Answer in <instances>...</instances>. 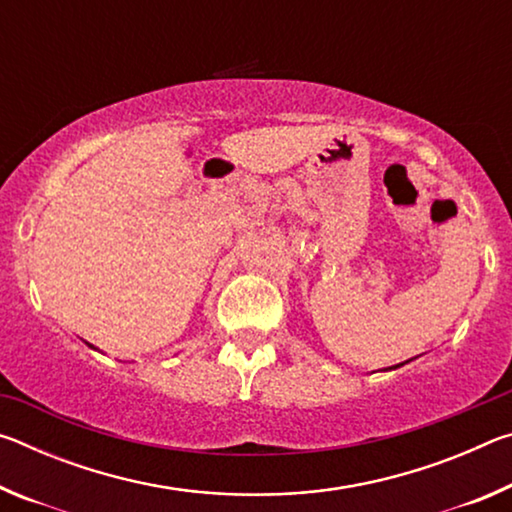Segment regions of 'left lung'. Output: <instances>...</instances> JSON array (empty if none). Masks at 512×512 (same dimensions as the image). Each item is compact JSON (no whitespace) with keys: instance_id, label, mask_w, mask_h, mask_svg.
Returning a JSON list of instances; mask_svg holds the SVG:
<instances>
[{"instance_id":"left-lung-1","label":"left lung","mask_w":512,"mask_h":512,"mask_svg":"<svg viewBox=\"0 0 512 512\" xmlns=\"http://www.w3.org/2000/svg\"><path fill=\"white\" fill-rule=\"evenodd\" d=\"M400 366H404V363H400ZM400 366H393V368H400ZM386 370H391V368H386Z\"/></svg>"}]
</instances>
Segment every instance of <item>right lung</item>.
I'll use <instances>...</instances> for the list:
<instances>
[{
    "label": "right lung",
    "instance_id": "right-lung-1",
    "mask_svg": "<svg viewBox=\"0 0 512 512\" xmlns=\"http://www.w3.org/2000/svg\"><path fill=\"white\" fill-rule=\"evenodd\" d=\"M90 348H92V345H90Z\"/></svg>",
    "mask_w": 512,
    "mask_h": 512
}]
</instances>
